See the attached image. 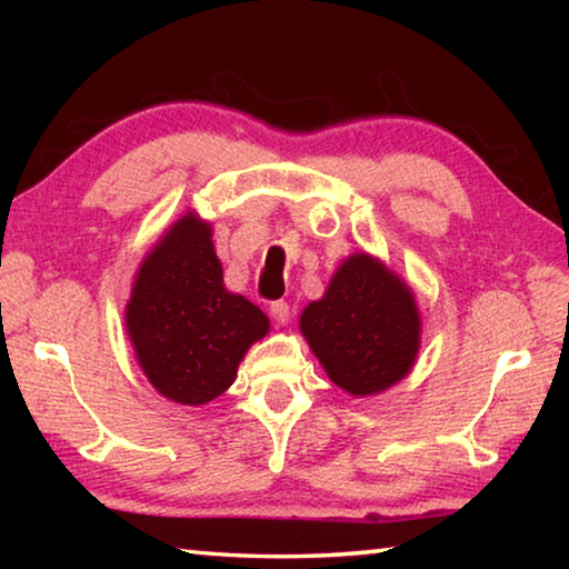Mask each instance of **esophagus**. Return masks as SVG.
Listing matches in <instances>:
<instances>
[{
	"mask_svg": "<svg viewBox=\"0 0 569 569\" xmlns=\"http://www.w3.org/2000/svg\"><path fill=\"white\" fill-rule=\"evenodd\" d=\"M271 316H273V321L278 326H286L288 321H291V306H288L286 301H273L271 303Z\"/></svg>",
	"mask_w": 569,
	"mask_h": 569,
	"instance_id": "obj_1",
	"label": "esophagus"
}]
</instances>
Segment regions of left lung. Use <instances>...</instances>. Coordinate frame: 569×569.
Instances as JSON below:
<instances>
[{"mask_svg":"<svg viewBox=\"0 0 569 569\" xmlns=\"http://www.w3.org/2000/svg\"><path fill=\"white\" fill-rule=\"evenodd\" d=\"M298 326L326 377L356 399L397 387L421 349L417 296L366 250L343 258L323 296L303 308Z\"/></svg>","mask_w":569,"mask_h":569,"instance_id":"left-lung-1","label":"left lung"}]
</instances>
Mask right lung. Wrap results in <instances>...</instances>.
<instances>
[{"instance_id":"obj_1","label":"right lung","mask_w":569,"mask_h":569,"mask_svg":"<svg viewBox=\"0 0 569 569\" xmlns=\"http://www.w3.org/2000/svg\"><path fill=\"white\" fill-rule=\"evenodd\" d=\"M124 331L152 389L200 407L236 381L240 361L271 321L246 296L228 291L213 226L188 210L140 261Z\"/></svg>"}]
</instances>
